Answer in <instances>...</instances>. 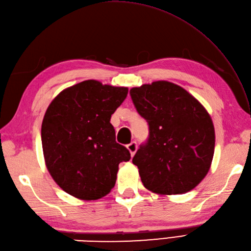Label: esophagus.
Listing matches in <instances>:
<instances>
[{"label":"esophagus","mask_w":251,"mask_h":251,"mask_svg":"<svg viewBox=\"0 0 251 251\" xmlns=\"http://www.w3.org/2000/svg\"><path fill=\"white\" fill-rule=\"evenodd\" d=\"M126 148L128 149V151L130 152V155L131 156H134L135 155V153H136V151H137V148H138V146H137V142L136 141H132V142H130L129 145H127L126 146Z\"/></svg>","instance_id":"34e87169"}]
</instances>
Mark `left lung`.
<instances>
[{"instance_id":"8db88e82","label":"left lung","mask_w":251,"mask_h":251,"mask_svg":"<svg viewBox=\"0 0 251 251\" xmlns=\"http://www.w3.org/2000/svg\"><path fill=\"white\" fill-rule=\"evenodd\" d=\"M149 124V139L132 158L143 185L158 194L193 190L209 172L215 127L207 110L179 85L156 81L130 89Z\"/></svg>"}]
</instances>
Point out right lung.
Instances as JSON below:
<instances>
[{"mask_svg":"<svg viewBox=\"0 0 251 251\" xmlns=\"http://www.w3.org/2000/svg\"><path fill=\"white\" fill-rule=\"evenodd\" d=\"M127 94V87L87 79L63 89L47 108L41 130L45 164L68 194L95 201L113 189L119 164L130 153L115 141L110 120Z\"/></svg>","mask_w":251,"mask_h":251,"instance_id":"1","label":"right lung"}]
</instances>
